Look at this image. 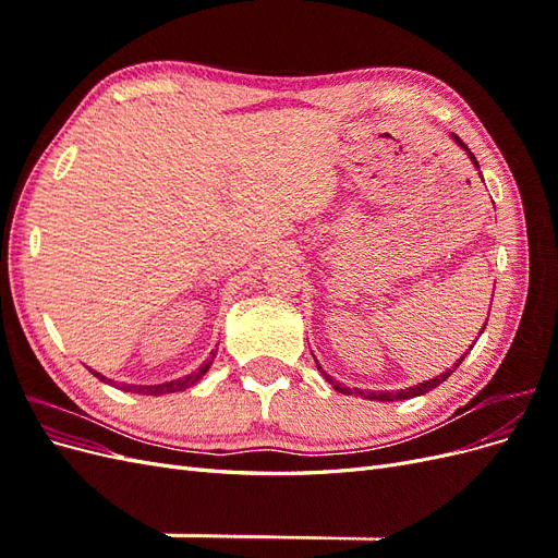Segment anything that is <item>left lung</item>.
Wrapping results in <instances>:
<instances>
[{"label": "left lung", "instance_id": "obj_1", "mask_svg": "<svg viewBox=\"0 0 558 558\" xmlns=\"http://www.w3.org/2000/svg\"><path fill=\"white\" fill-rule=\"evenodd\" d=\"M451 137L456 140V144H459L461 148H465L468 150V156H470V160H472V165H475L477 167V170H480V162H477V158L475 156H472L470 154V148L459 140V137H456V134H451ZM484 328H486V324H484ZM477 342V340H475ZM472 349V347H470ZM468 353V351H465ZM465 353H463V356L459 359V361H456L453 363V367H449L447 369V373H442V375H437V377H433V379H428V381H424V384H416V386H410V388H402V391H361V388H353V391H356V396H363V398H367V400H381V402H391V400H408V398H416V396H424V393H428V391H433V388H437V386H440L451 373H453V369L456 367H459L461 365V361L465 359ZM316 367L320 369V375H324L326 377V381L328 384H332V388H335V391H340V393H351V388H347V386H342L340 381H335L330 375H326L324 373V367H320L318 363H316Z\"/></svg>", "mask_w": 558, "mask_h": 558}]
</instances>
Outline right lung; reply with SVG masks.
Returning <instances> with one entry per match:
<instances>
[{
	"label": "right lung",
	"mask_w": 558,
	"mask_h": 558,
	"mask_svg": "<svg viewBox=\"0 0 558 558\" xmlns=\"http://www.w3.org/2000/svg\"><path fill=\"white\" fill-rule=\"evenodd\" d=\"M214 356H216V351H211V356H209L205 363H202V365L197 367V373H191V375H185V377H181V379H174V381L154 384V386H142V384H116V381L107 379L105 375L95 373V369H90V373H93V375H95L99 381L111 384V386H116V388H123V391H130V393H140V396H162V393H177V391H185V388L193 386L195 381H199L202 377L207 375V369L211 367V363H214Z\"/></svg>",
	"instance_id": "add662e5"
}]
</instances>
